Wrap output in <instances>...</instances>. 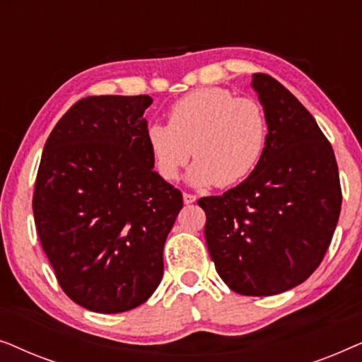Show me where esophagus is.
<instances>
[{"label":"esophagus","instance_id":"1","mask_svg":"<svg viewBox=\"0 0 362 362\" xmlns=\"http://www.w3.org/2000/svg\"><path fill=\"white\" fill-rule=\"evenodd\" d=\"M197 197L194 194H191V192H185L182 194V201H185V204H192V202H196Z\"/></svg>","mask_w":362,"mask_h":362}]
</instances>
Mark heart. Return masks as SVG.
Returning <instances> with one entry per match:
<instances>
[{
	"mask_svg": "<svg viewBox=\"0 0 362 362\" xmlns=\"http://www.w3.org/2000/svg\"><path fill=\"white\" fill-rule=\"evenodd\" d=\"M170 123L153 122L145 138L163 180L175 181L191 156L187 173L194 186L229 187L259 165L269 140L264 107L222 87L197 88L170 108Z\"/></svg>",
	"mask_w": 362,
	"mask_h": 362,
	"instance_id": "heart-1",
	"label": "heart"
}]
</instances>
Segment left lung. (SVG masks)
<instances>
[{
    "instance_id": "obj_1",
    "label": "left lung",
    "mask_w": 362,
    "mask_h": 362,
    "mask_svg": "<svg viewBox=\"0 0 362 362\" xmlns=\"http://www.w3.org/2000/svg\"><path fill=\"white\" fill-rule=\"evenodd\" d=\"M252 87L269 122L264 156L239 186L197 204L221 279L235 293L269 296L318 269L343 196L334 151L313 115L267 74H254Z\"/></svg>"
}]
</instances>
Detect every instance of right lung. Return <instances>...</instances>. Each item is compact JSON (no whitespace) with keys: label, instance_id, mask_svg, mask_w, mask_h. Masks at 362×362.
<instances>
[{"label":"right lung","instance_id":"1","mask_svg":"<svg viewBox=\"0 0 362 362\" xmlns=\"http://www.w3.org/2000/svg\"><path fill=\"white\" fill-rule=\"evenodd\" d=\"M148 95L87 97L44 145L33 197L39 240L66 295L97 313L150 298L182 194L153 170Z\"/></svg>","mask_w":362,"mask_h":362}]
</instances>
